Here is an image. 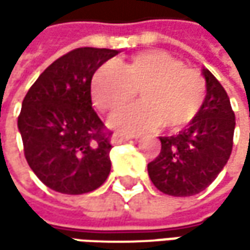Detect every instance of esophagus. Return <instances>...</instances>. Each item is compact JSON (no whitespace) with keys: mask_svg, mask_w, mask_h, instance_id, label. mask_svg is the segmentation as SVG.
I'll return each mask as SVG.
<instances>
[{"mask_svg":"<svg viewBox=\"0 0 250 250\" xmlns=\"http://www.w3.org/2000/svg\"><path fill=\"white\" fill-rule=\"evenodd\" d=\"M131 137L130 136H127V134H122V133H114L113 134V137H111V143L113 145H122V143H125L127 140H130Z\"/></svg>","mask_w":250,"mask_h":250,"instance_id":"obj_1","label":"esophagus"}]
</instances>
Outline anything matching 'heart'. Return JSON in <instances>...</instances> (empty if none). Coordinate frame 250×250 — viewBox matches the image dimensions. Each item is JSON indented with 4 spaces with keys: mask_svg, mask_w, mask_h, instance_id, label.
I'll return each instance as SVG.
<instances>
[{
    "mask_svg": "<svg viewBox=\"0 0 250 250\" xmlns=\"http://www.w3.org/2000/svg\"><path fill=\"white\" fill-rule=\"evenodd\" d=\"M140 91L142 104L114 114L110 125L117 130L139 133L162 125L179 130L200 113L206 98L203 75L162 50L134 55L128 62H107L91 79V97L104 113L127 105Z\"/></svg>",
    "mask_w": 250,
    "mask_h": 250,
    "instance_id": "1",
    "label": "heart"
}]
</instances>
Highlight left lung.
Returning <instances> with one entry per match:
<instances>
[{
	"mask_svg": "<svg viewBox=\"0 0 250 250\" xmlns=\"http://www.w3.org/2000/svg\"><path fill=\"white\" fill-rule=\"evenodd\" d=\"M207 95L198 116L178 134L161 139V153L147 164L149 178L164 194L191 197L204 191L227 164L234 113L222 83L203 69Z\"/></svg>",
	"mask_w": 250,
	"mask_h": 250,
	"instance_id": "1",
	"label": "left lung"
}]
</instances>
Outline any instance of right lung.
Wrapping results in <instances>:
<instances>
[{
  "mask_svg": "<svg viewBox=\"0 0 250 250\" xmlns=\"http://www.w3.org/2000/svg\"><path fill=\"white\" fill-rule=\"evenodd\" d=\"M119 50L78 47L47 66L25 94L19 116L24 156L53 191L79 195L111 169V131L92 108L91 79Z\"/></svg>",
  "mask_w": 250,
  "mask_h": 250,
  "instance_id": "1",
  "label": "right lung"
}]
</instances>
